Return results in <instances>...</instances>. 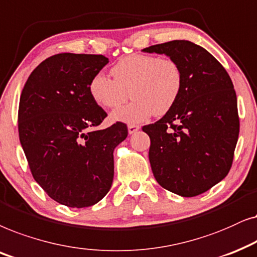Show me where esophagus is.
<instances>
[{"label":"esophagus","instance_id":"esophagus-1","mask_svg":"<svg viewBox=\"0 0 257 257\" xmlns=\"http://www.w3.org/2000/svg\"><path fill=\"white\" fill-rule=\"evenodd\" d=\"M140 129V125L138 124H128V133L129 134H135Z\"/></svg>","mask_w":257,"mask_h":257}]
</instances>
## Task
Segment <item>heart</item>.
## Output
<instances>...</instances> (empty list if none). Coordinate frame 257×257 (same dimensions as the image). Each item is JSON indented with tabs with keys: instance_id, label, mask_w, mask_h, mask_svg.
<instances>
[{
	"instance_id": "b5f03b06",
	"label": "heart",
	"mask_w": 257,
	"mask_h": 257,
	"mask_svg": "<svg viewBox=\"0 0 257 257\" xmlns=\"http://www.w3.org/2000/svg\"><path fill=\"white\" fill-rule=\"evenodd\" d=\"M110 73L112 78L101 73L94 75L89 82V93L105 109L121 107L129 95L134 98L112 112L111 118L115 121L141 122L152 114H167L182 89V69L170 57L132 54L122 57Z\"/></svg>"
}]
</instances>
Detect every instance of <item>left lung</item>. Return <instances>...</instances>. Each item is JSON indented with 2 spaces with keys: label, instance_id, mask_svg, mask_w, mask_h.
Masks as SVG:
<instances>
[{
  "label": "left lung",
  "instance_id": "obj_1",
  "mask_svg": "<svg viewBox=\"0 0 257 257\" xmlns=\"http://www.w3.org/2000/svg\"><path fill=\"white\" fill-rule=\"evenodd\" d=\"M180 64L183 83L174 107L143 125L149 161L161 187L183 197L209 190L228 175L240 132L237 98L223 66L204 48L184 40L145 48Z\"/></svg>",
  "mask_w": 257,
  "mask_h": 257
}]
</instances>
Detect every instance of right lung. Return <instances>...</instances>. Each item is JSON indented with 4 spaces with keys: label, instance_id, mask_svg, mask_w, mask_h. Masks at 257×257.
Returning a JSON list of instances; mask_svg holds the SVG:
<instances>
[{
    "label": "right lung",
    "instance_id": "add662e5",
    "mask_svg": "<svg viewBox=\"0 0 257 257\" xmlns=\"http://www.w3.org/2000/svg\"><path fill=\"white\" fill-rule=\"evenodd\" d=\"M108 62L103 55H53L29 75L20 97L19 136L33 177L71 208L107 195L114 150L128 136L122 122L95 131L107 112L91 98L89 82Z\"/></svg>",
    "mask_w": 257,
    "mask_h": 257
}]
</instances>
